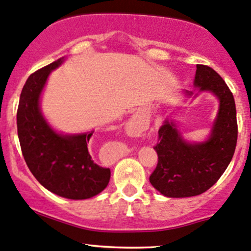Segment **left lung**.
Returning a JSON list of instances; mask_svg holds the SVG:
<instances>
[{
    "label": "left lung",
    "instance_id": "8db88e82",
    "mask_svg": "<svg viewBox=\"0 0 251 251\" xmlns=\"http://www.w3.org/2000/svg\"><path fill=\"white\" fill-rule=\"evenodd\" d=\"M194 85L219 99V112L210 138L203 143L184 142L172 121H164L158 130L153 147L158 162L150 182L168 198L194 197L210 189L227 168L237 144L235 99L224 79L207 65L197 64Z\"/></svg>",
    "mask_w": 251,
    "mask_h": 251
}]
</instances>
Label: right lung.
I'll list each match as a JSON object with an SVG mask.
<instances>
[{
	"mask_svg": "<svg viewBox=\"0 0 251 251\" xmlns=\"http://www.w3.org/2000/svg\"><path fill=\"white\" fill-rule=\"evenodd\" d=\"M62 58L33 73L25 83L16 113L20 147L27 167L50 192L73 200L98 195L111 178L109 168L95 163L88 151L93 132L62 136L52 130L41 115L40 94Z\"/></svg>",
	"mask_w": 251,
	"mask_h": 251,
	"instance_id": "1",
	"label": "right lung"
}]
</instances>
